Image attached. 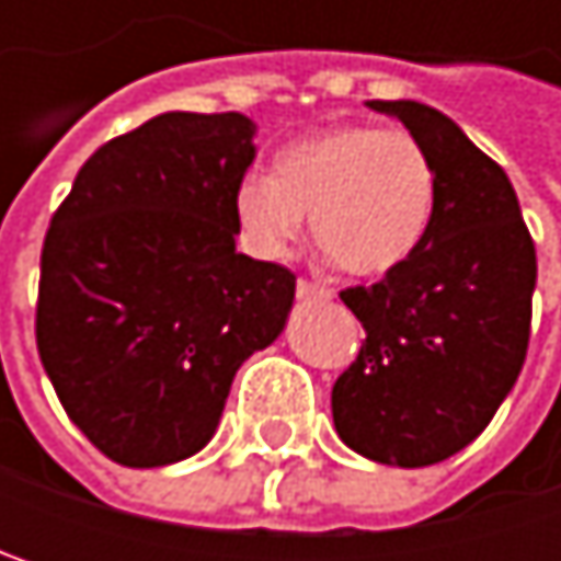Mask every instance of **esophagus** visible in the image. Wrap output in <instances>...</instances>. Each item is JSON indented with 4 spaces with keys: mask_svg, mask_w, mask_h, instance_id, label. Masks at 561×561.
<instances>
[{
    "mask_svg": "<svg viewBox=\"0 0 561 561\" xmlns=\"http://www.w3.org/2000/svg\"><path fill=\"white\" fill-rule=\"evenodd\" d=\"M295 291H298V298H305V301H328V298L334 295L328 285H318V282H308V279H298Z\"/></svg>",
    "mask_w": 561,
    "mask_h": 561,
    "instance_id": "34e87169",
    "label": "esophagus"
}]
</instances>
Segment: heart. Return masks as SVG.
I'll use <instances>...</instances> for the list:
<instances>
[{
	"instance_id": "obj_1",
	"label": "heart",
	"mask_w": 561,
	"mask_h": 561,
	"mask_svg": "<svg viewBox=\"0 0 561 561\" xmlns=\"http://www.w3.org/2000/svg\"><path fill=\"white\" fill-rule=\"evenodd\" d=\"M233 207L260 256H285L308 214L328 260L370 279L396 273L425 243L438 210V169L402 129L337 126L285 146L273 174L243 178Z\"/></svg>"
}]
</instances>
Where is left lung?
Returning <instances> with one entry per match:
<instances>
[{"mask_svg":"<svg viewBox=\"0 0 561 561\" xmlns=\"http://www.w3.org/2000/svg\"><path fill=\"white\" fill-rule=\"evenodd\" d=\"M438 169V210L419 253L341 291L367 331L331 390L334 428L357 455L425 468L471 445L513 390L533 321L536 247L506 171L445 113L370 100Z\"/></svg>","mask_w":561,"mask_h":561,"instance_id":"8db88e82","label":"left lung"}]
</instances>
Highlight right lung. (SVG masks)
<instances>
[{"instance_id":"obj_1","label":"right lung","mask_w":561,"mask_h":561,"mask_svg":"<svg viewBox=\"0 0 561 561\" xmlns=\"http://www.w3.org/2000/svg\"><path fill=\"white\" fill-rule=\"evenodd\" d=\"M243 113H162L77 171L42 247L35 337L70 422L116 465L201 451L240 364L285 328L295 276L237 253Z\"/></svg>"}]
</instances>
